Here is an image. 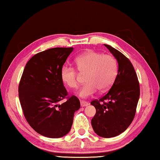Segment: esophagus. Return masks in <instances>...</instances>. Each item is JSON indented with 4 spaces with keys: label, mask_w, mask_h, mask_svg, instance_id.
Listing matches in <instances>:
<instances>
[{
    "label": "esophagus",
    "mask_w": 160,
    "mask_h": 160,
    "mask_svg": "<svg viewBox=\"0 0 160 160\" xmlns=\"http://www.w3.org/2000/svg\"><path fill=\"white\" fill-rule=\"evenodd\" d=\"M80 103H81V106H82V107H87V106L89 104L88 102H85V101H81Z\"/></svg>",
    "instance_id": "esophagus-1"
}]
</instances>
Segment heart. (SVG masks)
<instances>
[{
	"label": "heart",
	"mask_w": 160,
	"mask_h": 160,
	"mask_svg": "<svg viewBox=\"0 0 160 160\" xmlns=\"http://www.w3.org/2000/svg\"><path fill=\"white\" fill-rule=\"evenodd\" d=\"M75 63L80 74L86 75L87 83L78 92L82 98L109 90L116 79L118 63L112 55L89 51L78 56ZM74 68L64 65L61 68V78L68 87L75 88L79 85L80 75Z\"/></svg>",
	"instance_id": "b5f03b06"
}]
</instances>
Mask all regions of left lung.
Wrapping results in <instances>:
<instances>
[{
  "label": "left lung",
  "mask_w": 160,
  "mask_h": 160,
  "mask_svg": "<svg viewBox=\"0 0 160 160\" xmlns=\"http://www.w3.org/2000/svg\"><path fill=\"white\" fill-rule=\"evenodd\" d=\"M104 46L117 61L118 73L109 92L99 99L91 102L96 109L92 125L96 134L104 138H110L124 132L133 121L140 88L131 61L111 46Z\"/></svg>",
  "instance_id": "left-lung-1"
}]
</instances>
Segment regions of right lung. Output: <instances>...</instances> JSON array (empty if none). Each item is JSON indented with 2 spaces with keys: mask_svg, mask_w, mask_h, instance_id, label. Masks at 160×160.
<instances>
[{
  "mask_svg": "<svg viewBox=\"0 0 160 160\" xmlns=\"http://www.w3.org/2000/svg\"><path fill=\"white\" fill-rule=\"evenodd\" d=\"M73 48H53L36 53L26 63L18 87L24 116L36 132L60 138L69 132L80 102L68 92L61 78V68ZM66 98L67 102L58 103Z\"/></svg>",
  "mask_w": 160,
  "mask_h": 160,
  "instance_id": "1",
  "label": "right lung"
}]
</instances>
